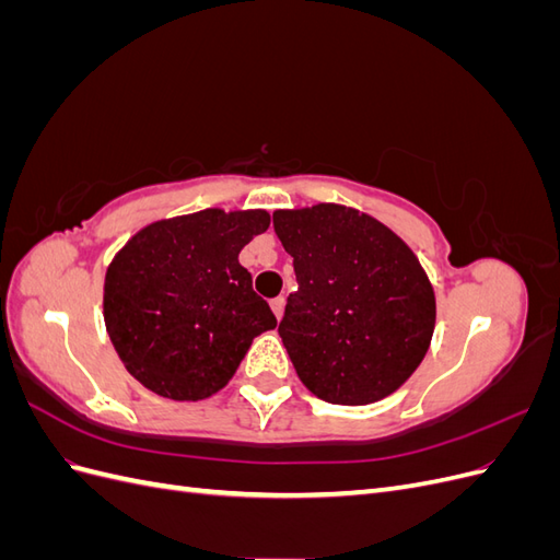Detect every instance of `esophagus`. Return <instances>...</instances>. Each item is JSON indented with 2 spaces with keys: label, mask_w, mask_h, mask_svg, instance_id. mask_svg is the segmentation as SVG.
Here are the masks:
<instances>
[{
  "label": "esophagus",
  "mask_w": 560,
  "mask_h": 560,
  "mask_svg": "<svg viewBox=\"0 0 560 560\" xmlns=\"http://www.w3.org/2000/svg\"><path fill=\"white\" fill-rule=\"evenodd\" d=\"M270 308H273L278 319H282V315H284V296H276L273 301H270Z\"/></svg>",
  "instance_id": "1"
}]
</instances>
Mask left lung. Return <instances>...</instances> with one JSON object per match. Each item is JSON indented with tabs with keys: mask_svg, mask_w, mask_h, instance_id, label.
I'll list each match as a JSON object with an SVG mask.
<instances>
[{
	"mask_svg": "<svg viewBox=\"0 0 560 560\" xmlns=\"http://www.w3.org/2000/svg\"><path fill=\"white\" fill-rule=\"evenodd\" d=\"M299 290L278 327L301 383L329 404L385 399L425 358L434 287L413 249L376 217L338 202L276 210Z\"/></svg>",
	"mask_w": 560,
	"mask_h": 560,
	"instance_id": "obj_1",
	"label": "left lung"
}]
</instances>
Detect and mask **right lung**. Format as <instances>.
Listing matches in <instances>:
<instances>
[{
    "label": "right lung",
    "instance_id": "add662e5",
    "mask_svg": "<svg viewBox=\"0 0 560 560\" xmlns=\"http://www.w3.org/2000/svg\"><path fill=\"white\" fill-rule=\"evenodd\" d=\"M268 226L266 210L208 208L151 222L114 254L103 313L130 376L175 401L208 399L233 378L254 338L278 325L238 261Z\"/></svg>",
    "mask_w": 560,
    "mask_h": 560
}]
</instances>
